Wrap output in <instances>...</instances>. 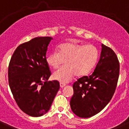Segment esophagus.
I'll list each match as a JSON object with an SVG mask.
<instances>
[{
	"mask_svg": "<svg viewBox=\"0 0 129 129\" xmlns=\"http://www.w3.org/2000/svg\"><path fill=\"white\" fill-rule=\"evenodd\" d=\"M66 86V84L64 83H60V87L61 88H63L64 86Z\"/></svg>",
	"mask_w": 129,
	"mask_h": 129,
	"instance_id": "obj_1",
	"label": "esophagus"
}]
</instances>
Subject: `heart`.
<instances>
[{
	"mask_svg": "<svg viewBox=\"0 0 129 129\" xmlns=\"http://www.w3.org/2000/svg\"><path fill=\"white\" fill-rule=\"evenodd\" d=\"M99 51L92 44H80L74 43H64L59 46L57 52H53L46 56L48 65L57 69L65 61V65L53 74V78L61 83H68L75 75L84 76L90 72L96 64Z\"/></svg>",
	"mask_w": 129,
	"mask_h": 129,
	"instance_id": "b5f03b06",
	"label": "heart"
}]
</instances>
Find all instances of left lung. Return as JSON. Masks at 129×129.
Segmentation results:
<instances>
[{"instance_id":"1","label":"left lung","mask_w":129,"mask_h":129,"mask_svg":"<svg viewBox=\"0 0 129 129\" xmlns=\"http://www.w3.org/2000/svg\"><path fill=\"white\" fill-rule=\"evenodd\" d=\"M101 52L94 72L78 79L73 85L70 107L76 116L90 118L104 109L116 90L119 62L110 48L101 44Z\"/></svg>"}]
</instances>
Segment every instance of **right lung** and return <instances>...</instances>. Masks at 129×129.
<instances>
[{"label": "right lung", "mask_w": 129, "mask_h": 129, "mask_svg": "<svg viewBox=\"0 0 129 129\" xmlns=\"http://www.w3.org/2000/svg\"><path fill=\"white\" fill-rule=\"evenodd\" d=\"M51 37H38L20 44L11 57L8 81L11 93L21 110L39 117L49 110L60 86L48 81L51 72L46 53Z\"/></svg>", "instance_id": "right-lung-1"}]
</instances>
